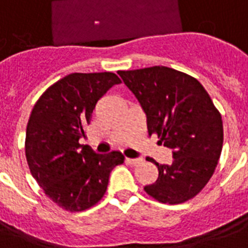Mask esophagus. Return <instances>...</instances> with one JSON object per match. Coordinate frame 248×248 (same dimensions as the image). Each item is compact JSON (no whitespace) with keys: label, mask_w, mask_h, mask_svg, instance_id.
<instances>
[{"label":"esophagus","mask_w":248,"mask_h":248,"mask_svg":"<svg viewBox=\"0 0 248 248\" xmlns=\"http://www.w3.org/2000/svg\"><path fill=\"white\" fill-rule=\"evenodd\" d=\"M141 161H143L141 158H126V163H128V165H138Z\"/></svg>","instance_id":"esophagus-1"}]
</instances>
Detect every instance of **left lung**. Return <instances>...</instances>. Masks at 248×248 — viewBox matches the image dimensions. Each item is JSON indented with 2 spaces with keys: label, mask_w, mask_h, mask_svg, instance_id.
<instances>
[{
  "label": "left lung",
  "mask_w": 248,
  "mask_h": 248,
  "mask_svg": "<svg viewBox=\"0 0 248 248\" xmlns=\"http://www.w3.org/2000/svg\"><path fill=\"white\" fill-rule=\"evenodd\" d=\"M147 116L148 134L172 149L173 161L159 165L158 179L144 190L162 203L196 197L215 171L223 149V121L194 77L167 67L118 71Z\"/></svg>",
  "instance_id": "obj_1"
}]
</instances>
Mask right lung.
Wrapping results in <instances>:
<instances>
[{
  "label": "right lung",
  "mask_w": 248,
  "mask_h": 248,
  "mask_svg": "<svg viewBox=\"0 0 248 248\" xmlns=\"http://www.w3.org/2000/svg\"><path fill=\"white\" fill-rule=\"evenodd\" d=\"M117 83L112 72L72 73L50 86L32 109L25 135L29 170L45 194L67 211L96 204L110 171L124 161L121 152L96 155L79 144L97 100Z\"/></svg>",
  "instance_id": "right-lung-1"
}]
</instances>
